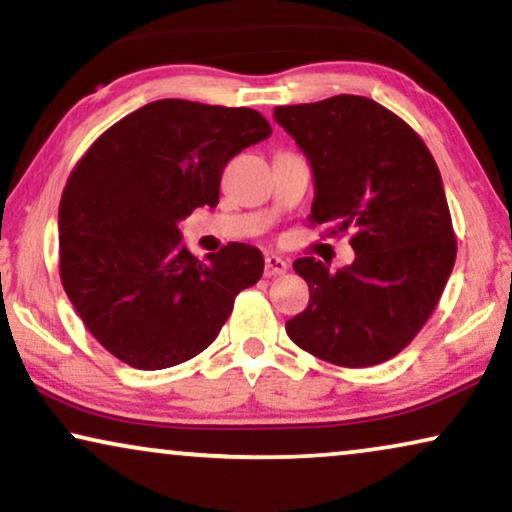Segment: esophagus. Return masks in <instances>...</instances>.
Returning <instances> with one entry per match:
<instances>
[{
	"instance_id": "esophagus-1",
	"label": "esophagus",
	"mask_w": 512,
	"mask_h": 512,
	"mask_svg": "<svg viewBox=\"0 0 512 512\" xmlns=\"http://www.w3.org/2000/svg\"><path fill=\"white\" fill-rule=\"evenodd\" d=\"M285 271H288V262H285L283 257L267 255V260H264V276L274 278V276L285 274Z\"/></svg>"
}]
</instances>
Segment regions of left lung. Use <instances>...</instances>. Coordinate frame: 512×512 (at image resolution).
I'll list each match as a JSON object with an SVG mask.
<instances>
[{"label":"left lung","mask_w":512,"mask_h":512,"mask_svg":"<svg viewBox=\"0 0 512 512\" xmlns=\"http://www.w3.org/2000/svg\"><path fill=\"white\" fill-rule=\"evenodd\" d=\"M274 119L311 163V224L353 229L356 250L337 274L295 260L309 306L285 323L288 337L332 365L384 363L417 337L454 269L440 170L403 119L363 95L276 107Z\"/></svg>","instance_id":"1"}]
</instances>
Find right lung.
I'll return each mask as SVG.
<instances>
[{
    "label": "right lung",
    "instance_id": "add662e5",
    "mask_svg": "<svg viewBox=\"0 0 512 512\" xmlns=\"http://www.w3.org/2000/svg\"><path fill=\"white\" fill-rule=\"evenodd\" d=\"M271 135L250 107L166 98L107 128L81 156L58 210L60 281L88 332L138 370L208 349L241 290L262 278L255 245L196 260L177 222L220 201L222 170Z\"/></svg>",
    "mask_w": 512,
    "mask_h": 512
}]
</instances>
